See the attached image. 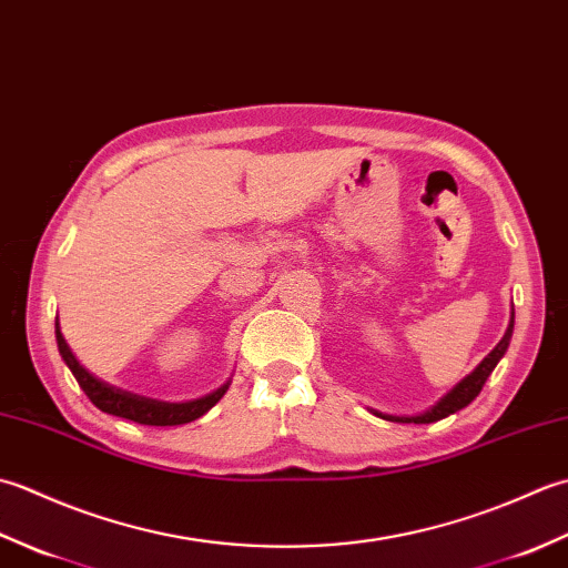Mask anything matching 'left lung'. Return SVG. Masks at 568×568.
Here are the masks:
<instances>
[{"instance_id":"obj_1","label":"left lung","mask_w":568,"mask_h":568,"mask_svg":"<svg viewBox=\"0 0 568 568\" xmlns=\"http://www.w3.org/2000/svg\"><path fill=\"white\" fill-rule=\"evenodd\" d=\"M513 327H515V312H513V317H510V324H508V332H505V336L503 339L498 342V346L493 348V352L480 361L478 364V368L470 373V376H466L462 383L456 385V388L444 397L442 403H437L434 405L429 413H425V415H419V417H393V415H378V417H383V419H390V422H415V425H429V422H437V419H444V417H449V415H454L456 409H462V407H466L470 400H476V395L480 393V388H484L486 385V381H488V376L493 373V368L498 366V361L503 358V354L508 352V346H510V336H513Z\"/></svg>"}]
</instances>
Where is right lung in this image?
Instances as JSON below:
<instances>
[{"label": "right lung", "instance_id": "right-lung-1", "mask_svg": "<svg viewBox=\"0 0 568 568\" xmlns=\"http://www.w3.org/2000/svg\"><path fill=\"white\" fill-rule=\"evenodd\" d=\"M55 342H58V352L63 356L68 368L72 371V376L80 383V388L84 395L90 397L94 407H100L106 415H116L131 422H139V425H149V427H173V425H185V422H192L202 417L207 409L220 403V397L226 393L229 385L224 388L214 390L207 397H200V400L192 403H159L151 400V397H141L134 393H124L119 388H112V385L102 383L100 378H94L90 371H84L80 366V361L72 356L70 346L65 344L63 334L55 327Z\"/></svg>", "mask_w": 568, "mask_h": 568}]
</instances>
